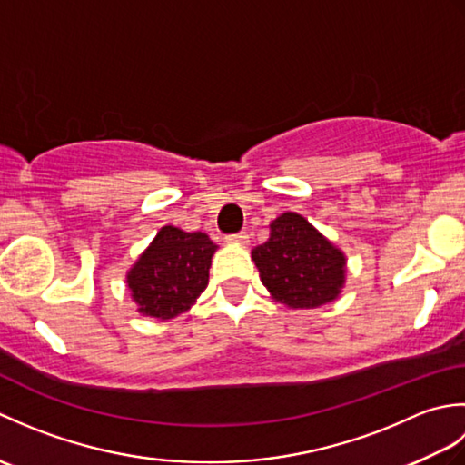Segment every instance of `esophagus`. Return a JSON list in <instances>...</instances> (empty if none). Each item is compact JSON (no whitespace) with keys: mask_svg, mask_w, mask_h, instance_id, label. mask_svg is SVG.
<instances>
[{"mask_svg":"<svg viewBox=\"0 0 465 465\" xmlns=\"http://www.w3.org/2000/svg\"><path fill=\"white\" fill-rule=\"evenodd\" d=\"M225 242H230V243H238V245H248V243H250V235L245 233V232L230 233V235H225Z\"/></svg>","mask_w":465,"mask_h":465,"instance_id":"esophagus-1","label":"esophagus"}]
</instances>
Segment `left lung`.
I'll return each instance as SVG.
<instances>
[{
	"mask_svg": "<svg viewBox=\"0 0 465 465\" xmlns=\"http://www.w3.org/2000/svg\"><path fill=\"white\" fill-rule=\"evenodd\" d=\"M270 230V240L258 245L252 258L275 302L290 308H318L338 298L343 253L300 213H282Z\"/></svg>",
	"mask_w": 465,
	"mask_h": 465,
	"instance_id": "left-lung-1",
	"label": "left lung"
}]
</instances>
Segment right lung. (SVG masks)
I'll list each match as a JSON object with an SVG mask.
<instances>
[{
    "mask_svg": "<svg viewBox=\"0 0 465 465\" xmlns=\"http://www.w3.org/2000/svg\"><path fill=\"white\" fill-rule=\"evenodd\" d=\"M217 245L205 233H187L165 225L127 273V285L142 313L172 320L190 310L207 288Z\"/></svg>",
    "mask_w": 465,
    "mask_h": 465,
    "instance_id": "obj_1",
    "label": "right lung"
}]
</instances>
